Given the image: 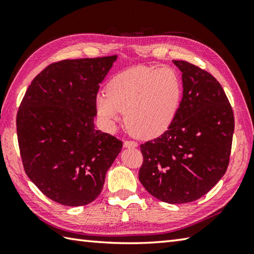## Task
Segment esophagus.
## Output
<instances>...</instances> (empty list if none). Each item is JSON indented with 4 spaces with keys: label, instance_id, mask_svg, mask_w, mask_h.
Instances as JSON below:
<instances>
[{
    "label": "esophagus",
    "instance_id": "obj_1",
    "mask_svg": "<svg viewBox=\"0 0 254 254\" xmlns=\"http://www.w3.org/2000/svg\"><path fill=\"white\" fill-rule=\"evenodd\" d=\"M124 147H126V148H136L137 143L135 142V141L127 140V141H124Z\"/></svg>",
    "mask_w": 254,
    "mask_h": 254
}]
</instances>
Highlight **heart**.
Instances as JSON below:
<instances>
[{"instance_id": "b5f03b06", "label": "heart", "mask_w": 254, "mask_h": 254, "mask_svg": "<svg viewBox=\"0 0 254 254\" xmlns=\"http://www.w3.org/2000/svg\"><path fill=\"white\" fill-rule=\"evenodd\" d=\"M182 98V81L168 66L135 67L112 77L106 94L95 98L96 111L109 124L126 113L128 130L142 139L165 132L176 115Z\"/></svg>"}]
</instances>
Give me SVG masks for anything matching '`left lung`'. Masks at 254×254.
<instances>
[{
	"label": "left lung",
	"instance_id": "obj_1",
	"mask_svg": "<svg viewBox=\"0 0 254 254\" xmlns=\"http://www.w3.org/2000/svg\"><path fill=\"white\" fill-rule=\"evenodd\" d=\"M183 98L165 133L140 145L143 162L139 180L159 200L190 203L200 198L226 173L234 115L214 76L184 60Z\"/></svg>",
	"mask_w": 254,
	"mask_h": 254
}]
</instances>
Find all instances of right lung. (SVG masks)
I'll return each mask as SVG.
<instances>
[{
    "mask_svg": "<svg viewBox=\"0 0 254 254\" xmlns=\"http://www.w3.org/2000/svg\"><path fill=\"white\" fill-rule=\"evenodd\" d=\"M117 56L66 59L34 77L16 114L23 168L48 198L87 205L101 194L122 141L95 130V98Z\"/></svg>",
    "mask_w": 254,
    "mask_h": 254,
    "instance_id": "add662e5",
    "label": "right lung"
}]
</instances>
